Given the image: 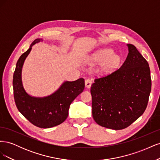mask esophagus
I'll use <instances>...</instances> for the list:
<instances>
[{
    "label": "esophagus",
    "mask_w": 160,
    "mask_h": 160,
    "mask_svg": "<svg viewBox=\"0 0 160 160\" xmlns=\"http://www.w3.org/2000/svg\"><path fill=\"white\" fill-rule=\"evenodd\" d=\"M92 84V81L89 79H87L85 80V87L87 88H90Z\"/></svg>",
    "instance_id": "obj_1"
}]
</instances>
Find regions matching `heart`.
Wrapping results in <instances>:
<instances>
[{
    "label": "heart",
    "mask_w": 160,
    "mask_h": 160,
    "mask_svg": "<svg viewBox=\"0 0 160 160\" xmlns=\"http://www.w3.org/2000/svg\"><path fill=\"white\" fill-rule=\"evenodd\" d=\"M92 61L95 62H102L101 70L103 72H110L114 71L119 65L120 57L113 53L111 49H102L97 51L92 57Z\"/></svg>",
    "instance_id": "obj_1"
}]
</instances>
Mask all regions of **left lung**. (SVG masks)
<instances>
[{
  "mask_svg": "<svg viewBox=\"0 0 160 160\" xmlns=\"http://www.w3.org/2000/svg\"><path fill=\"white\" fill-rule=\"evenodd\" d=\"M128 47V57L120 68L95 79L91 87L94 120L115 130L128 128L143 113L152 88L148 61L134 45Z\"/></svg>",
  "mask_w": 160,
  "mask_h": 160,
  "instance_id": "left-lung-1",
  "label": "left lung"
}]
</instances>
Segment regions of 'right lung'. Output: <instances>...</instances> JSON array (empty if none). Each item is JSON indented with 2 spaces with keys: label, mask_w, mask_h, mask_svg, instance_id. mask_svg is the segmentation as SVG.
Wrapping results in <instances>:
<instances>
[{
  "label": "right lung",
  "mask_w": 160,
  "mask_h": 160,
  "mask_svg": "<svg viewBox=\"0 0 160 160\" xmlns=\"http://www.w3.org/2000/svg\"><path fill=\"white\" fill-rule=\"evenodd\" d=\"M41 41L40 38L34 41L17 62L12 80L14 99L18 110L32 124L41 128H50L67 119L71 103L84 90L85 80L80 78L65 81L54 93L45 98H35L27 94L22 83V67L32 46Z\"/></svg>",
  "instance_id": "obj_1"
}]
</instances>
